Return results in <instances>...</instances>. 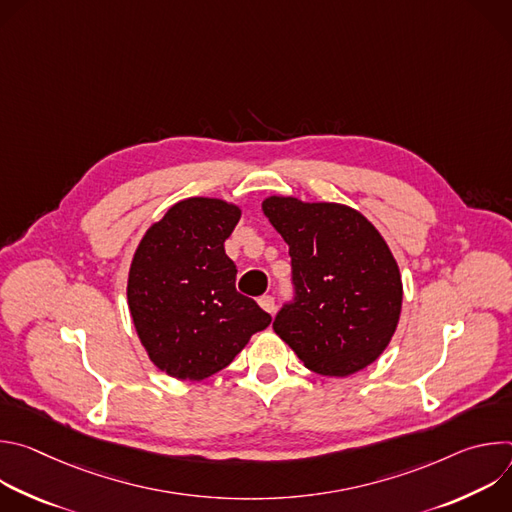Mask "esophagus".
<instances>
[{"label":"esophagus","instance_id":"obj_1","mask_svg":"<svg viewBox=\"0 0 512 512\" xmlns=\"http://www.w3.org/2000/svg\"><path fill=\"white\" fill-rule=\"evenodd\" d=\"M257 302H259V306H261L267 314H273V312H275V298H273V296H261Z\"/></svg>","mask_w":512,"mask_h":512}]
</instances>
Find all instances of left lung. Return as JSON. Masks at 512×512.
Listing matches in <instances>:
<instances>
[{"mask_svg": "<svg viewBox=\"0 0 512 512\" xmlns=\"http://www.w3.org/2000/svg\"><path fill=\"white\" fill-rule=\"evenodd\" d=\"M269 223L289 245L294 300L275 320V334L304 367L348 377L389 346L401 316L403 283L381 233L358 210L294 196L263 200Z\"/></svg>", "mask_w": 512, "mask_h": 512, "instance_id": "8db88e82", "label": "left lung"}]
</instances>
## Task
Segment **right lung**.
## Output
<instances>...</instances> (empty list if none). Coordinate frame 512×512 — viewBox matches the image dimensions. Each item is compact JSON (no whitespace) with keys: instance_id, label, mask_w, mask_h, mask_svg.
<instances>
[{"instance_id":"obj_1","label":"right lung","mask_w":512,"mask_h":512,"mask_svg":"<svg viewBox=\"0 0 512 512\" xmlns=\"http://www.w3.org/2000/svg\"><path fill=\"white\" fill-rule=\"evenodd\" d=\"M241 208L221 198L176 202L139 241L127 279L137 336L160 371L202 381L271 324L255 300L235 287L237 267L225 253Z\"/></svg>"}]
</instances>
